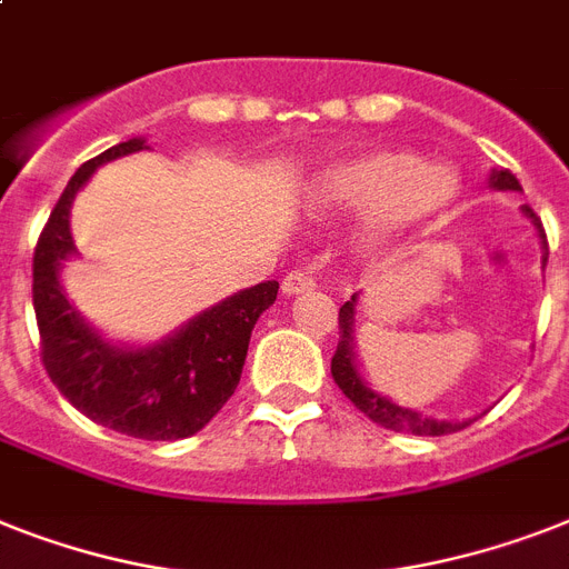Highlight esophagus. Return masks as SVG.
<instances>
[{"mask_svg": "<svg viewBox=\"0 0 569 569\" xmlns=\"http://www.w3.org/2000/svg\"><path fill=\"white\" fill-rule=\"evenodd\" d=\"M309 289H316V277H312V271H289V274L283 277V295H300V292H309Z\"/></svg>", "mask_w": 569, "mask_h": 569, "instance_id": "34e87169", "label": "esophagus"}]
</instances>
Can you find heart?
<instances>
[{"instance_id": "1", "label": "heart", "mask_w": 569, "mask_h": 569, "mask_svg": "<svg viewBox=\"0 0 569 569\" xmlns=\"http://www.w3.org/2000/svg\"><path fill=\"white\" fill-rule=\"evenodd\" d=\"M459 189V174L447 163H423L406 149H368L318 169L303 207L316 219L362 216L357 248L377 257L441 228Z\"/></svg>"}]
</instances>
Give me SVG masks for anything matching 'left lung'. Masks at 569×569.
Returning <instances> with one entry per match:
<instances>
[{
	"label": "left lung",
	"mask_w": 569,
	"mask_h": 569,
	"mask_svg": "<svg viewBox=\"0 0 569 569\" xmlns=\"http://www.w3.org/2000/svg\"><path fill=\"white\" fill-rule=\"evenodd\" d=\"M491 187L502 189V192H523L520 189V180L509 172V169H500V172H491ZM523 216L535 224L538 230L540 244H543V266H547V233L540 228L538 216L532 212V207H523ZM357 295L339 309V348L332 353L330 371L332 380L345 391L350 403L357 406L359 412H365L373 423H380L386 429H395V432H412V436H450V432H459V429L470 427V420H438L427 418V415L412 412L406 406L391 403L389 397L377 395V391L365 382V377L359 373L357 353H353V321H357Z\"/></svg>",
	"instance_id": "1"
}]
</instances>
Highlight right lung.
Wrapping results in <instances>:
<instances>
[{
  "instance_id": "obj_1",
  "label": "right lung",
  "mask_w": 569,
  "mask_h": 569,
  "mask_svg": "<svg viewBox=\"0 0 569 569\" xmlns=\"http://www.w3.org/2000/svg\"><path fill=\"white\" fill-rule=\"evenodd\" d=\"M149 149L133 137L87 160L69 178L34 248V312L40 357L58 391L90 420L146 441H178L204 429L237 391L257 318L277 300V280L233 292L166 339L113 345L69 303L60 269L76 257L69 210L99 166Z\"/></svg>"
}]
</instances>
